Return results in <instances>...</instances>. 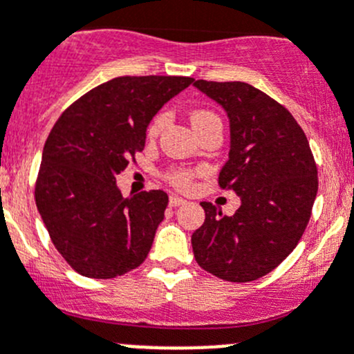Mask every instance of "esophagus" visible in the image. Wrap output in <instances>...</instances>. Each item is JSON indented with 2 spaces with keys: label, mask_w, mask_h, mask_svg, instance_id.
I'll use <instances>...</instances> for the list:
<instances>
[{
  "label": "esophagus",
  "mask_w": 354,
  "mask_h": 354,
  "mask_svg": "<svg viewBox=\"0 0 354 354\" xmlns=\"http://www.w3.org/2000/svg\"><path fill=\"white\" fill-rule=\"evenodd\" d=\"M183 203H187V200L178 197V195H171L169 197V205L171 207H178V205H183Z\"/></svg>",
  "instance_id": "obj_1"
}]
</instances>
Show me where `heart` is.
Wrapping results in <instances>:
<instances>
[{
	"label": "heart",
	"instance_id": "obj_1",
	"mask_svg": "<svg viewBox=\"0 0 354 354\" xmlns=\"http://www.w3.org/2000/svg\"><path fill=\"white\" fill-rule=\"evenodd\" d=\"M209 120H217V116L205 109H200V111H195V113H192V124H194V127H197V124ZM166 123H167V114L166 113L157 114L154 120L151 121V124H149V130H147L149 137H156V135H159L160 130L166 127ZM194 176H195V171L187 169V167H174V169L167 171L166 174L167 181H169L173 187L180 188V190H188V188L192 187V180H194Z\"/></svg>",
	"mask_w": 354,
	"mask_h": 354
}]
</instances>
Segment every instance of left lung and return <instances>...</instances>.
Returning <instances> with one entry per match:
<instances>
[{
    "label": "left lung",
    "mask_w": 354,
    "mask_h": 354,
    "mask_svg": "<svg viewBox=\"0 0 354 354\" xmlns=\"http://www.w3.org/2000/svg\"><path fill=\"white\" fill-rule=\"evenodd\" d=\"M194 85L230 118V159L219 187L241 200L233 216L200 203L205 221L192 234L194 255L219 279L248 283L276 269L305 233L319 190L317 164L292 114L262 91L245 82Z\"/></svg>",
    "instance_id": "1"
}]
</instances>
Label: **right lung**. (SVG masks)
Returning a JSON list of instances; mask_svg holds the SVG:
<instances>
[{"label":"right lung","mask_w":354,"mask_h":354,"mask_svg":"<svg viewBox=\"0 0 354 354\" xmlns=\"http://www.w3.org/2000/svg\"><path fill=\"white\" fill-rule=\"evenodd\" d=\"M190 77H118L82 95L46 140L35 203L53 245L85 277L111 279L151 252L167 195L124 198L116 176L145 147L149 123Z\"/></svg>","instance_id":"obj_1"}]
</instances>
